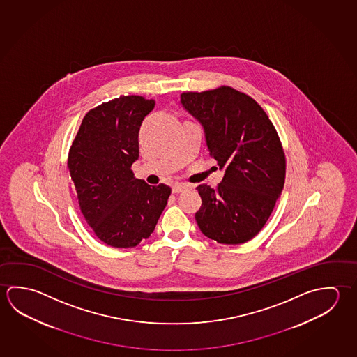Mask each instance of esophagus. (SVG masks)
<instances>
[{"label":"esophagus","mask_w":357,"mask_h":357,"mask_svg":"<svg viewBox=\"0 0 357 357\" xmlns=\"http://www.w3.org/2000/svg\"><path fill=\"white\" fill-rule=\"evenodd\" d=\"M187 184H181V183H176L173 187H172V192L174 194L181 193L183 190L187 189Z\"/></svg>","instance_id":"34e87169"}]
</instances>
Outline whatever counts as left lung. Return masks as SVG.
<instances>
[{
	"mask_svg": "<svg viewBox=\"0 0 357 357\" xmlns=\"http://www.w3.org/2000/svg\"><path fill=\"white\" fill-rule=\"evenodd\" d=\"M181 98L204 128L209 155L225 169L215 189L197 187L202 198L195 213L198 227L218 243H245L266 225L284 185L280 137L257 101L231 86L188 91Z\"/></svg>",
	"mask_w": 357,
	"mask_h": 357,
	"instance_id": "1",
	"label": "left lung"
}]
</instances>
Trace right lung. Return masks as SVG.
<instances>
[{
  "instance_id": "obj_1",
  "label": "right lung",
  "mask_w": 357,
  "mask_h": 357,
  "mask_svg": "<svg viewBox=\"0 0 357 357\" xmlns=\"http://www.w3.org/2000/svg\"><path fill=\"white\" fill-rule=\"evenodd\" d=\"M155 101L120 96L89 110L68 157L84 218L101 242L132 248L151 237L168 203L165 184L135 179L139 130Z\"/></svg>"
}]
</instances>
